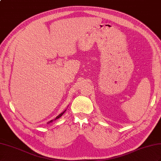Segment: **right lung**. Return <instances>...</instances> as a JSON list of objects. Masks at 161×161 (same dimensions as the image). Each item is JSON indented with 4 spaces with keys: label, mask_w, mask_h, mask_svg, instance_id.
<instances>
[{
    "label": "right lung",
    "mask_w": 161,
    "mask_h": 161,
    "mask_svg": "<svg viewBox=\"0 0 161 161\" xmlns=\"http://www.w3.org/2000/svg\"><path fill=\"white\" fill-rule=\"evenodd\" d=\"M66 110H67V109H65V110L64 111V112H62L61 114H60L58 115V116H56V118L54 119V120H52L51 121H49V122L48 123H50V122H52L53 121H54V120H57V119H58V118H60V117H61L62 116H63V114H64V112H66Z\"/></svg>",
    "instance_id": "right-lung-1"
}]
</instances>
